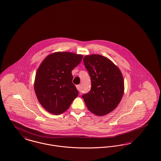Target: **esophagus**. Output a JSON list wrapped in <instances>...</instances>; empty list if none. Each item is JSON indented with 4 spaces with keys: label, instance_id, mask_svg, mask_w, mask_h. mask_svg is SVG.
I'll use <instances>...</instances> for the list:
<instances>
[{
    "label": "esophagus",
    "instance_id": "34e87169",
    "mask_svg": "<svg viewBox=\"0 0 161 161\" xmlns=\"http://www.w3.org/2000/svg\"><path fill=\"white\" fill-rule=\"evenodd\" d=\"M76 88H77L78 91H79L80 92H81V85L76 86Z\"/></svg>",
    "mask_w": 161,
    "mask_h": 161
}]
</instances>
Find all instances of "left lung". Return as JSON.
Returning a JSON list of instances; mask_svg holds the SVG:
<instances>
[{"mask_svg":"<svg viewBox=\"0 0 161 161\" xmlns=\"http://www.w3.org/2000/svg\"><path fill=\"white\" fill-rule=\"evenodd\" d=\"M83 62L91 79V89L82 95L88 109L97 115L111 113L119 104L124 92L120 69L100 55H87Z\"/></svg>","mask_w":161,"mask_h":161,"instance_id":"1","label":"left lung"}]
</instances>
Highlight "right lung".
Returning a JSON list of instances; mask_svg holds the SVG:
<instances>
[{"mask_svg": "<svg viewBox=\"0 0 161 161\" xmlns=\"http://www.w3.org/2000/svg\"><path fill=\"white\" fill-rule=\"evenodd\" d=\"M83 57L70 52H56L46 57L39 67L35 91L38 101L48 112L56 115L63 113L78 95L72 83V70Z\"/></svg>", "mask_w": 161, "mask_h": 161, "instance_id": "add662e5", "label": "right lung"}]
</instances>
